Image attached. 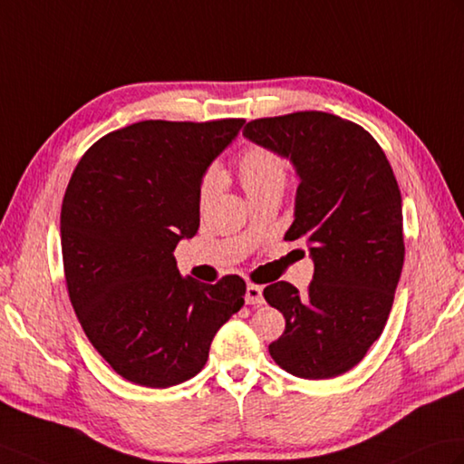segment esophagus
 <instances>
[{"instance_id":"obj_1","label":"esophagus","mask_w":464,"mask_h":464,"mask_svg":"<svg viewBox=\"0 0 464 464\" xmlns=\"http://www.w3.org/2000/svg\"><path fill=\"white\" fill-rule=\"evenodd\" d=\"M245 303H246V304H255V306H258V304H263V303H265V298H263V286H258V285H253V283H249V285H246V293H245Z\"/></svg>"}]
</instances>
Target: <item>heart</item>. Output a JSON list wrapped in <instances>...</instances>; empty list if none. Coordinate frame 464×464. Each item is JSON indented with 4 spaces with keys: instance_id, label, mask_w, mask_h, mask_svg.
<instances>
[{
    "instance_id": "1",
    "label": "heart",
    "mask_w": 464,
    "mask_h": 464,
    "mask_svg": "<svg viewBox=\"0 0 464 464\" xmlns=\"http://www.w3.org/2000/svg\"><path fill=\"white\" fill-rule=\"evenodd\" d=\"M237 174L246 196L255 198L258 193L271 188H285L286 183V164L275 150L265 146H249L237 160ZM219 186L218 168H208L199 183V201L211 199Z\"/></svg>"
}]
</instances>
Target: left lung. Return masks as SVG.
I'll use <instances>...</instances> for the list:
<instances>
[{
    "label": "left lung",
    "instance_id": "8db88e82",
    "mask_svg": "<svg viewBox=\"0 0 464 464\" xmlns=\"http://www.w3.org/2000/svg\"><path fill=\"white\" fill-rule=\"evenodd\" d=\"M243 134L295 164L285 239H304L314 261L306 295L285 281L263 290L286 320L268 352L298 378H336L363 360L392 312L405 256L400 186L373 136L336 114L256 118Z\"/></svg>",
    "mask_w": 464,
    "mask_h": 464
}]
</instances>
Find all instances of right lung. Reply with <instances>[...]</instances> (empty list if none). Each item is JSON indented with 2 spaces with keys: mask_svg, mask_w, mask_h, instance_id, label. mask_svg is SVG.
<instances>
[{
  "mask_svg": "<svg viewBox=\"0 0 464 464\" xmlns=\"http://www.w3.org/2000/svg\"><path fill=\"white\" fill-rule=\"evenodd\" d=\"M245 124L144 121L102 136L74 168L61 208L71 304L124 380L169 387L199 373L246 285L183 278L176 245L199 227V183Z\"/></svg>",
  "mask_w": 464,
  "mask_h": 464,
  "instance_id": "1",
  "label": "right lung"
}]
</instances>
